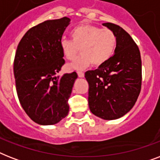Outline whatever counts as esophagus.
I'll return each mask as SVG.
<instances>
[{
	"instance_id": "esophagus-1",
	"label": "esophagus",
	"mask_w": 160,
	"mask_h": 160,
	"mask_svg": "<svg viewBox=\"0 0 160 160\" xmlns=\"http://www.w3.org/2000/svg\"><path fill=\"white\" fill-rule=\"evenodd\" d=\"M77 74H78V76L80 78H83L84 76H85V74H84V72H82V71H78Z\"/></svg>"
}]
</instances>
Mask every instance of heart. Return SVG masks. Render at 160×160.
Listing matches in <instances>:
<instances>
[{"instance_id":"b5f03b06","label":"heart","mask_w":160,"mask_h":160,"mask_svg":"<svg viewBox=\"0 0 160 160\" xmlns=\"http://www.w3.org/2000/svg\"><path fill=\"white\" fill-rule=\"evenodd\" d=\"M72 40L62 38L60 46L64 57L73 60L80 50V55L69 65L74 70H83L92 63L99 66L107 62L115 52L116 35L109 29L91 25L76 26L71 31Z\"/></svg>"}]
</instances>
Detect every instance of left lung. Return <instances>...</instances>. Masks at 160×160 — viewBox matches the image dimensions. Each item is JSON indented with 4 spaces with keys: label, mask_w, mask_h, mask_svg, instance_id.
<instances>
[{
    "label": "left lung",
    "mask_w": 160,
    "mask_h": 160,
    "mask_svg": "<svg viewBox=\"0 0 160 160\" xmlns=\"http://www.w3.org/2000/svg\"><path fill=\"white\" fill-rule=\"evenodd\" d=\"M103 26L117 37L114 55L95 70H88V102L90 111L103 119L124 116L133 108L141 90L142 65L139 47L120 26L113 23Z\"/></svg>",
    "instance_id": "left-lung-1"
}]
</instances>
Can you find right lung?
I'll return each instance as SVG.
<instances>
[{
  "label": "right lung",
  "mask_w": 160,
  "mask_h": 160,
  "mask_svg": "<svg viewBox=\"0 0 160 160\" xmlns=\"http://www.w3.org/2000/svg\"><path fill=\"white\" fill-rule=\"evenodd\" d=\"M68 17L31 28L20 41L14 60L16 88L21 106L34 122L57 124L69 113L68 100L78 75H56L65 64L60 46Z\"/></svg>",
  "instance_id": "obj_1"
}]
</instances>
